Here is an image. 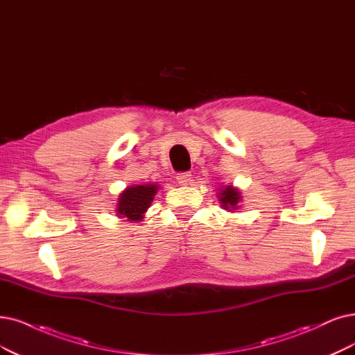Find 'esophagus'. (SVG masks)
I'll list each match as a JSON object with an SVG mask.
<instances>
[{
  "instance_id": "1",
  "label": "esophagus",
  "mask_w": 355,
  "mask_h": 355,
  "mask_svg": "<svg viewBox=\"0 0 355 355\" xmlns=\"http://www.w3.org/2000/svg\"><path fill=\"white\" fill-rule=\"evenodd\" d=\"M177 181L180 186H187L193 181V175L190 173H180L177 174Z\"/></svg>"
}]
</instances>
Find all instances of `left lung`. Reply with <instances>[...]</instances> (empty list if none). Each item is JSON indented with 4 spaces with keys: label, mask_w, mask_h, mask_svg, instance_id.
I'll list each match as a JSON object with an SVG mask.
<instances>
[{
    "label": "left lung",
    "mask_w": 355,
    "mask_h": 355,
    "mask_svg": "<svg viewBox=\"0 0 355 355\" xmlns=\"http://www.w3.org/2000/svg\"><path fill=\"white\" fill-rule=\"evenodd\" d=\"M218 198L222 203V206H224V209H230V211H232V209L237 207L239 202H240V191L237 189H234L231 186H227L220 190V193L218 194Z\"/></svg>",
    "instance_id": "left-lung-1"
}]
</instances>
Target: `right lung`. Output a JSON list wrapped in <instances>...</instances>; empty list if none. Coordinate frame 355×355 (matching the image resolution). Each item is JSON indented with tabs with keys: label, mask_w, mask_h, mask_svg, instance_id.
Segmentation results:
<instances>
[{
	"label": "right lung",
	"mask_w": 355,
	"mask_h": 355,
	"mask_svg": "<svg viewBox=\"0 0 355 355\" xmlns=\"http://www.w3.org/2000/svg\"><path fill=\"white\" fill-rule=\"evenodd\" d=\"M156 190V184L128 187L118 199V214L128 218L130 220L141 219V215L150 206Z\"/></svg>",
	"instance_id": "1"
}]
</instances>
